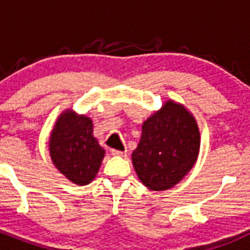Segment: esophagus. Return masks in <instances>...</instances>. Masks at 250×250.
<instances>
[{
    "label": "esophagus",
    "instance_id": "esophagus-1",
    "mask_svg": "<svg viewBox=\"0 0 250 250\" xmlns=\"http://www.w3.org/2000/svg\"><path fill=\"white\" fill-rule=\"evenodd\" d=\"M111 154L115 156H126V151H120V150H111Z\"/></svg>",
    "mask_w": 250,
    "mask_h": 250
}]
</instances>
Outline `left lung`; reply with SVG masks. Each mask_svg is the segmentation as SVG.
<instances>
[{"label": "left lung", "instance_id": "obj_1", "mask_svg": "<svg viewBox=\"0 0 250 250\" xmlns=\"http://www.w3.org/2000/svg\"><path fill=\"white\" fill-rule=\"evenodd\" d=\"M199 150L200 132L194 115L169 99L143 123L140 141L131 154L132 167L147 189L167 190L193 169Z\"/></svg>", "mask_w": 250, "mask_h": 250}]
</instances>
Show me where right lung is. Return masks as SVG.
I'll use <instances>...</instances> for the list:
<instances>
[{"label":"right lung","instance_id":"1","mask_svg":"<svg viewBox=\"0 0 250 250\" xmlns=\"http://www.w3.org/2000/svg\"><path fill=\"white\" fill-rule=\"evenodd\" d=\"M52 164L76 185H87L96 178L105 150L94 136L91 118L72 109L60 114L48 138Z\"/></svg>","mask_w":250,"mask_h":250}]
</instances>
